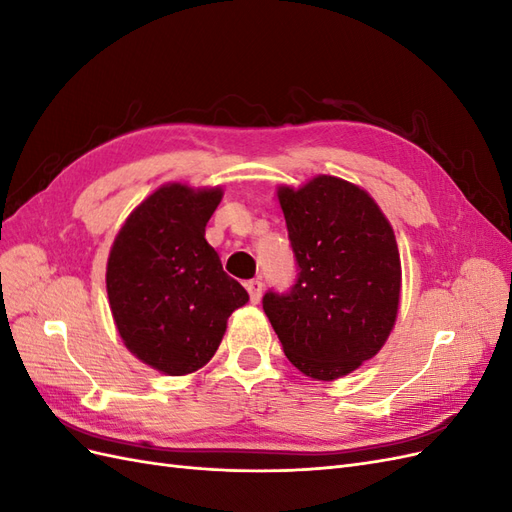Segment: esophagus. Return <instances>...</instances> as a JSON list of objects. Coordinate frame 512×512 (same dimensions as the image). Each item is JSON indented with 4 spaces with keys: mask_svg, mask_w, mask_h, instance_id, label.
<instances>
[{
    "mask_svg": "<svg viewBox=\"0 0 512 512\" xmlns=\"http://www.w3.org/2000/svg\"><path fill=\"white\" fill-rule=\"evenodd\" d=\"M245 288H247V292H250V301L258 303L260 297H262V282L260 280H250V282H245Z\"/></svg>",
    "mask_w": 512,
    "mask_h": 512,
    "instance_id": "34e87169",
    "label": "esophagus"
}]
</instances>
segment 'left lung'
<instances>
[{"mask_svg": "<svg viewBox=\"0 0 512 512\" xmlns=\"http://www.w3.org/2000/svg\"><path fill=\"white\" fill-rule=\"evenodd\" d=\"M277 198L299 273L262 297L288 361L314 380H337L376 356L399 309L395 232L359 185L318 175Z\"/></svg>", "mask_w": 512, "mask_h": 512, "instance_id": "left-lung-1", "label": "left lung"}]
</instances>
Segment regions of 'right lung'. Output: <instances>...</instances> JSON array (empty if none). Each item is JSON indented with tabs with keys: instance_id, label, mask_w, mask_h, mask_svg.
<instances>
[{
	"instance_id": "right-lung-1",
	"label": "right lung",
	"mask_w": 512,
	"mask_h": 512,
	"mask_svg": "<svg viewBox=\"0 0 512 512\" xmlns=\"http://www.w3.org/2000/svg\"><path fill=\"white\" fill-rule=\"evenodd\" d=\"M222 194L162 185L128 215L108 254L106 292L123 344L168 376L207 365L228 316L250 301L205 239Z\"/></svg>"
}]
</instances>
